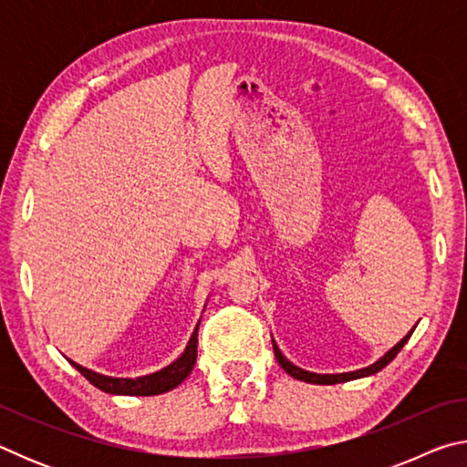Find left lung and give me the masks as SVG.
I'll list each match as a JSON object with an SVG mask.
<instances>
[{
    "instance_id": "obj_1",
    "label": "left lung",
    "mask_w": 467,
    "mask_h": 467,
    "mask_svg": "<svg viewBox=\"0 0 467 467\" xmlns=\"http://www.w3.org/2000/svg\"><path fill=\"white\" fill-rule=\"evenodd\" d=\"M414 331V329H412ZM412 331H410V334L401 339V342H398L395 344L389 352L385 354L383 358H379L375 365H370V367H367V368H360V370H354V373H342V375H317V373H309V370H303V368H298V367H295L292 365V362L286 358V357H282V352H280V348L275 346V342L272 339V344H274V354H275V360L280 362V367L286 370V373L290 375V377H295V379H300V381H306V383H317V385H334V383H344V381H352V379H360V377H367V375H373V373H377V370H381L383 367H387L389 365V362L398 357V352L401 350V348H404V344L408 342L410 339V336H412Z\"/></svg>"
}]
</instances>
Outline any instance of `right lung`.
<instances>
[{"label":"right lung","mask_w":467,"mask_h":467,"mask_svg":"<svg viewBox=\"0 0 467 467\" xmlns=\"http://www.w3.org/2000/svg\"><path fill=\"white\" fill-rule=\"evenodd\" d=\"M200 327V326H197ZM197 327L193 331L192 339H189V344L185 348V352L181 354V357L172 362V365L164 367L162 370H158V373L152 375H146V377H138V379H115V377H105V375H99L94 373V370L84 368L80 365H76L72 362V367H76L80 373L88 379V381L99 387L100 391L105 393H115V395H158V393H164V391H171L175 389L177 385H181L187 379V375L192 373V368L195 365V358H197Z\"/></svg>","instance_id":"add662e5"}]
</instances>
